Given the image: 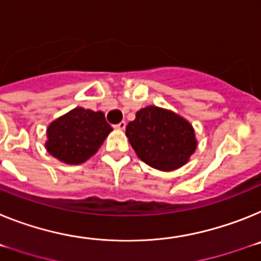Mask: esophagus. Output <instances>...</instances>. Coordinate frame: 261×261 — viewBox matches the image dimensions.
I'll list each match as a JSON object with an SVG mask.
<instances>
[{
    "label": "esophagus",
    "instance_id": "34e87169",
    "mask_svg": "<svg viewBox=\"0 0 261 261\" xmlns=\"http://www.w3.org/2000/svg\"><path fill=\"white\" fill-rule=\"evenodd\" d=\"M114 127L117 128V130H124V128H126V122H124V121L119 122L118 124H115Z\"/></svg>",
    "mask_w": 261,
    "mask_h": 261
}]
</instances>
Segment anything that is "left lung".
Here are the masks:
<instances>
[{"mask_svg":"<svg viewBox=\"0 0 261 261\" xmlns=\"http://www.w3.org/2000/svg\"><path fill=\"white\" fill-rule=\"evenodd\" d=\"M126 137L142 162L171 172L189 162L197 148L193 126L168 109L146 106L126 127Z\"/></svg>","mask_w":261,"mask_h":261,"instance_id":"8db88e82","label":"left lung"}]
</instances>
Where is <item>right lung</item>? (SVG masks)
Instances as JSON below:
<instances>
[{
  "label": "right lung",
  "instance_id": "right-lung-1",
  "mask_svg": "<svg viewBox=\"0 0 261 261\" xmlns=\"http://www.w3.org/2000/svg\"><path fill=\"white\" fill-rule=\"evenodd\" d=\"M102 112L74 108L47 127V152L65 164H83L102 146L112 133Z\"/></svg>",
  "mask_w": 261,
  "mask_h": 261
}]
</instances>
